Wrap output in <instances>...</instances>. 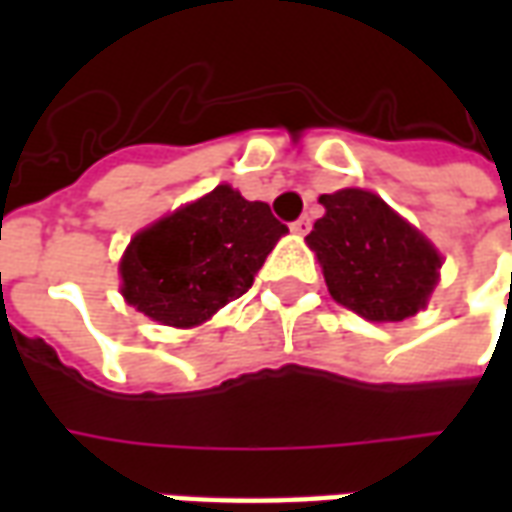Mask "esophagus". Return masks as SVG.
Returning a JSON list of instances; mask_svg holds the SVG:
<instances>
[{
  "label": "esophagus",
  "instance_id": "obj_1",
  "mask_svg": "<svg viewBox=\"0 0 512 512\" xmlns=\"http://www.w3.org/2000/svg\"><path fill=\"white\" fill-rule=\"evenodd\" d=\"M310 227H312L310 216H301V219H296V222L290 224V230H293L296 235H307L310 233Z\"/></svg>",
  "mask_w": 512,
  "mask_h": 512
}]
</instances>
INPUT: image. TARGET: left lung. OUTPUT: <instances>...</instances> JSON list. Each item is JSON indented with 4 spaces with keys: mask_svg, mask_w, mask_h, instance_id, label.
<instances>
[{
    "mask_svg": "<svg viewBox=\"0 0 512 512\" xmlns=\"http://www.w3.org/2000/svg\"><path fill=\"white\" fill-rule=\"evenodd\" d=\"M318 202L326 213L307 244L332 299L376 323L417 315L439 282L441 255L428 238L373 191L340 189Z\"/></svg>",
    "mask_w": 512,
    "mask_h": 512,
    "instance_id": "obj_1",
    "label": "left lung"
}]
</instances>
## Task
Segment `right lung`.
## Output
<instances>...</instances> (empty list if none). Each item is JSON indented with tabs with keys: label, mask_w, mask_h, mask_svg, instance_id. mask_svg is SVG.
<instances>
[{
	"label": "right lung",
	"mask_w": 512,
	"mask_h": 512,
	"mask_svg": "<svg viewBox=\"0 0 512 512\" xmlns=\"http://www.w3.org/2000/svg\"><path fill=\"white\" fill-rule=\"evenodd\" d=\"M285 233L266 202L216 186L131 238L120 260L123 296L164 326H200L252 288Z\"/></svg>",
	"instance_id": "add662e5"
}]
</instances>
